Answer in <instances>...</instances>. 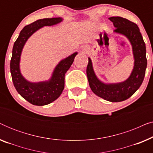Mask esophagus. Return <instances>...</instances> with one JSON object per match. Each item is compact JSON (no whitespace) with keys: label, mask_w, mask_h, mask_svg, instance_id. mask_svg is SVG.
Listing matches in <instances>:
<instances>
[{"label":"esophagus","mask_w":153,"mask_h":153,"mask_svg":"<svg viewBox=\"0 0 153 153\" xmlns=\"http://www.w3.org/2000/svg\"><path fill=\"white\" fill-rule=\"evenodd\" d=\"M83 50H85V51H86L87 49H86V48H85V47H84V48H83Z\"/></svg>","instance_id":"esophagus-1"}]
</instances>
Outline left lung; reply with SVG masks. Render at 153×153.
Listing matches in <instances>:
<instances>
[{"instance_id":"8db88e82","label":"left lung","mask_w":153,"mask_h":153,"mask_svg":"<svg viewBox=\"0 0 153 153\" xmlns=\"http://www.w3.org/2000/svg\"><path fill=\"white\" fill-rule=\"evenodd\" d=\"M108 19L116 28L114 32L124 35L131 44L134 60L133 70L130 76L123 82L106 83L96 76L92 60L88 58L86 74L90 87L96 95L106 101L118 102L130 97L142 84L147 68L146 44L139 27L134 23L120 16H112Z\"/></svg>"}]
</instances>
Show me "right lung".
<instances>
[{
	"instance_id": "1",
	"label": "right lung",
	"mask_w": 153,
	"mask_h": 153,
	"mask_svg": "<svg viewBox=\"0 0 153 153\" xmlns=\"http://www.w3.org/2000/svg\"><path fill=\"white\" fill-rule=\"evenodd\" d=\"M61 17L39 19L22 29L14 44L10 61V72L14 85L19 94L30 104L37 106L49 104L61 95L65 87V74L73 63L77 52L60 60L48 81L30 82L23 76L20 70L21 55L29 37L44 26H51L62 22Z\"/></svg>"
}]
</instances>
